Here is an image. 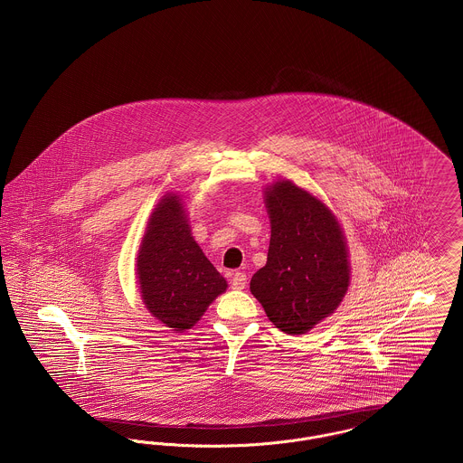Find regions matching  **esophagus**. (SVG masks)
I'll list each match as a JSON object with an SVG mask.
<instances>
[{"mask_svg":"<svg viewBox=\"0 0 463 463\" xmlns=\"http://www.w3.org/2000/svg\"><path fill=\"white\" fill-rule=\"evenodd\" d=\"M231 287L234 290H243L246 287V274L245 272H234L231 278Z\"/></svg>","mask_w":463,"mask_h":463,"instance_id":"1","label":"esophagus"}]
</instances>
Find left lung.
Masks as SVG:
<instances>
[{
    "instance_id": "8db88e82",
    "label": "left lung",
    "mask_w": 463,
    "mask_h": 463,
    "mask_svg": "<svg viewBox=\"0 0 463 463\" xmlns=\"http://www.w3.org/2000/svg\"><path fill=\"white\" fill-rule=\"evenodd\" d=\"M271 218L268 262L250 290L274 326L298 335L341 304L350 285L348 246L326 204L288 180L266 189Z\"/></svg>"
}]
</instances>
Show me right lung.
<instances>
[{
	"label": "right lung",
	"instance_id": "1",
	"mask_svg": "<svg viewBox=\"0 0 463 463\" xmlns=\"http://www.w3.org/2000/svg\"><path fill=\"white\" fill-rule=\"evenodd\" d=\"M137 281L146 309L164 326L184 332L195 326L227 281L194 241L176 194L161 199L137 253Z\"/></svg>",
	"mask_w": 463,
	"mask_h": 463
}]
</instances>
